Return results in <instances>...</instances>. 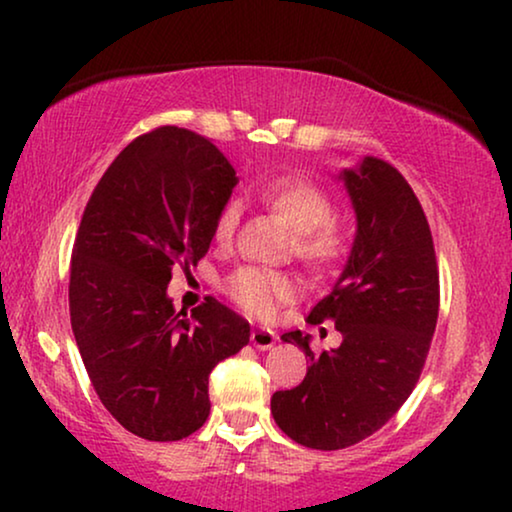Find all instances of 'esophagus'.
<instances>
[{"label":"esophagus","instance_id":"obj_1","mask_svg":"<svg viewBox=\"0 0 512 512\" xmlns=\"http://www.w3.org/2000/svg\"><path fill=\"white\" fill-rule=\"evenodd\" d=\"M275 342H277V333L270 331V328H254V331H251V345L261 349V352L272 349Z\"/></svg>","mask_w":512,"mask_h":512}]
</instances>
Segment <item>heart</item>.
Here are the masks:
<instances>
[{
	"instance_id": "b5f03b06",
	"label": "heart",
	"mask_w": 512,
	"mask_h": 512,
	"mask_svg": "<svg viewBox=\"0 0 512 512\" xmlns=\"http://www.w3.org/2000/svg\"><path fill=\"white\" fill-rule=\"evenodd\" d=\"M261 200L296 230V254L307 265L326 270L345 254V235L331 221L333 202L312 181L277 177L261 188ZM240 216V200H228L214 219V240L219 244L233 240ZM298 289L296 277L258 265H244L223 279V293L254 319H270L279 305L296 296Z\"/></svg>"
}]
</instances>
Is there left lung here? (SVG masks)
<instances>
[{
  "label": "left lung",
  "instance_id": "8db88e82",
  "mask_svg": "<svg viewBox=\"0 0 512 512\" xmlns=\"http://www.w3.org/2000/svg\"><path fill=\"white\" fill-rule=\"evenodd\" d=\"M340 179L356 212V237L333 291L307 321H335L342 342L314 354L310 335L284 333L310 366L298 387L275 391L270 401L279 429L312 450L356 445L396 415L422 375L440 305L431 228L403 174L366 156Z\"/></svg>",
  "mask_w": 512,
  "mask_h": 512
}]
</instances>
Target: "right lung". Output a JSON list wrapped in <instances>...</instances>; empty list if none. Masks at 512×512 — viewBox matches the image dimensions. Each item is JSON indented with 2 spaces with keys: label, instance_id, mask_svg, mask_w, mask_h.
<instances>
[{
  "label": "right lung",
  "instance_id": "right-lung-1",
  "mask_svg": "<svg viewBox=\"0 0 512 512\" xmlns=\"http://www.w3.org/2000/svg\"><path fill=\"white\" fill-rule=\"evenodd\" d=\"M237 184L198 132L163 125L97 181L72 249L69 317L83 366L123 429L181 440L209 417V373L249 342V321L207 296L191 317L167 298L172 268L207 254Z\"/></svg>",
  "mask_w": 512,
  "mask_h": 512
}]
</instances>
